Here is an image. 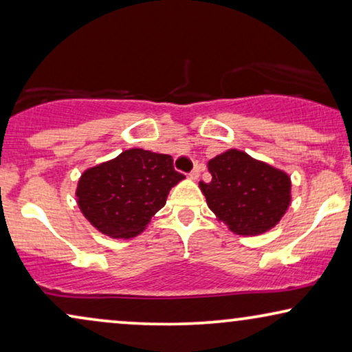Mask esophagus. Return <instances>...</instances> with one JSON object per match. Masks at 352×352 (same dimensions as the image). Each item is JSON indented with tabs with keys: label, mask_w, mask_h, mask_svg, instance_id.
Returning a JSON list of instances; mask_svg holds the SVG:
<instances>
[{
	"label": "esophagus",
	"mask_w": 352,
	"mask_h": 352,
	"mask_svg": "<svg viewBox=\"0 0 352 352\" xmlns=\"http://www.w3.org/2000/svg\"><path fill=\"white\" fill-rule=\"evenodd\" d=\"M199 176H200V170H199V168H194V170H192L190 171V175H189V177H190V179H199Z\"/></svg>",
	"instance_id": "1"
}]
</instances>
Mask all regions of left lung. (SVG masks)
<instances>
[{
	"label": "left lung",
	"instance_id": "1",
	"mask_svg": "<svg viewBox=\"0 0 352 352\" xmlns=\"http://www.w3.org/2000/svg\"><path fill=\"white\" fill-rule=\"evenodd\" d=\"M211 181H200L216 219L239 235H259L276 228L292 201V181L247 152L229 148L208 162Z\"/></svg>",
	"mask_w": 352,
	"mask_h": 352
}]
</instances>
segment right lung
I'll return each instance as SVG.
<instances>
[{
  "instance_id": "obj_1",
  "label": "right lung",
  "mask_w": 352,
  "mask_h": 352,
  "mask_svg": "<svg viewBox=\"0 0 352 352\" xmlns=\"http://www.w3.org/2000/svg\"><path fill=\"white\" fill-rule=\"evenodd\" d=\"M184 179L173 157L129 148L83 171L76 204L91 226L112 239L136 237L166 204L171 187Z\"/></svg>"
}]
</instances>
